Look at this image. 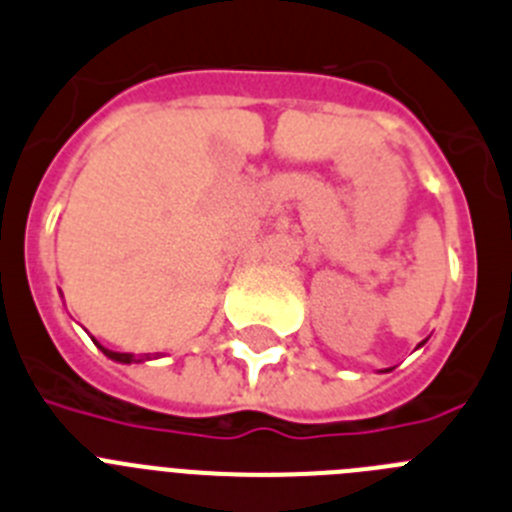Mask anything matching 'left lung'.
Masks as SVG:
<instances>
[{
    "label": "left lung",
    "instance_id": "left-lung-1",
    "mask_svg": "<svg viewBox=\"0 0 512 512\" xmlns=\"http://www.w3.org/2000/svg\"><path fill=\"white\" fill-rule=\"evenodd\" d=\"M422 345H425V340H422V342H420V348H422Z\"/></svg>",
    "mask_w": 512,
    "mask_h": 512
}]
</instances>
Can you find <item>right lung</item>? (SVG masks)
Wrapping results in <instances>:
<instances>
[{"instance_id": "1", "label": "right lung", "mask_w": 512, "mask_h": 512, "mask_svg": "<svg viewBox=\"0 0 512 512\" xmlns=\"http://www.w3.org/2000/svg\"><path fill=\"white\" fill-rule=\"evenodd\" d=\"M92 340H95V337H92ZM95 345L102 350V353L108 355L110 361H115V363H144V358H136L133 353H115V350H108L105 345H100L97 340H95ZM146 361H149V355H146Z\"/></svg>"}]
</instances>
